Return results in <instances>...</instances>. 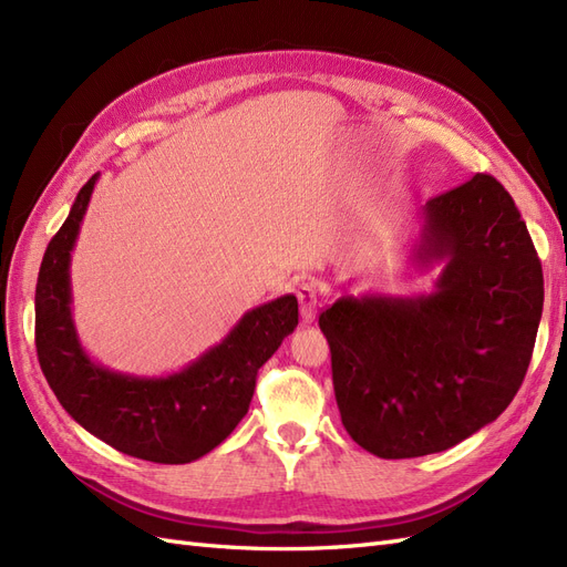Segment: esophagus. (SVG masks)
<instances>
[{
    "label": "esophagus",
    "mask_w": 567,
    "mask_h": 567,
    "mask_svg": "<svg viewBox=\"0 0 567 567\" xmlns=\"http://www.w3.org/2000/svg\"><path fill=\"white\" fill-rule=\"evenodd\" d=\"M296 293H298V302H300V317L305 323H310L317 315V307L321 305L319 290L312 284H300Z\"/></svg>",
    "instance_id": "34e87169"
}]
</instances>
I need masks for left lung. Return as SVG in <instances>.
I'll use <instances>...</instances> for the list:
<instances>
[{
    "mask_svg": "<svg viewBox=\"0 0 567 567\" xmlns=\"http://www.w3.org/2000/svg\"><path fill=\"white\" fill-rule=\"evenodd\" d=\"M409 262L440 265L431 293L342 288L319 315L342 425L381 458L444 452L499 419L525 379L544 305L537 250L489 175L421 205Z\"/></svg>",
    "mask_w": 567,
    "mask_h": 567,
    "instance_id": "8db88e82",
    "label": "left lung"
}]
</instances>
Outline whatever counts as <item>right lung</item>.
I'll return each instance as SVG.
<instances>
[{"label": "right lung", "mask_w": 567, "mask_h": 567, "mask_svg": "<svg viewBox=\"0 0 567 567\" xmlns=\"http://www.w3.org/2000/svg\"><path fill=\"white\" fill-rule=\"evenodd\" d=\"M99 173L80 188L42 257L35 290L40 367L61 406L113 450L153 463H192L213 452L246 414L257 369L298 326V298L257 305L217 346L163 375H134L94 362L73 319L71 252Z\"/></svg>", "instance_id": "add662e5"}]
</instances>
